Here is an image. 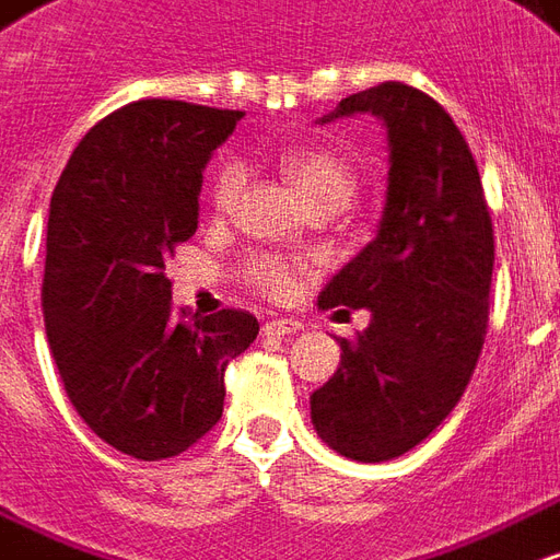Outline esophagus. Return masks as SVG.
Listing matches in <instances>:
<instances>
[{
    "mask_svg": "<svg viewBox=\"0 0 560 560\" xmlns=\"http://www.w3.org/2000/svg\"><path fill=\"white\" fill-rule=\"evenodd\" d=\"M300 329H302V323L293 320V317H272V320L264 323V335H276V338L296 335Z\"/></svg>",
    "mask_w": 560,
    "mask_h": 560,
    "instance_id": "obj_1",
    "label": "esophagus"
}]
</instances>
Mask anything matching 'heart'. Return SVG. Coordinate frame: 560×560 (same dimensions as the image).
<instances>
[{"label":"heart","instance_id":"heart-1","mask_svg":"<svg viewBox=\"0 0 560 560\" xmlns=\"http://www.w3.org/2000/svg\"><path fill=\"white\" fill-rule=\"evenodd\" d=\"M284 177L291 180L293 189L300 192L305 207L312 205H338L343 207L355 192L353 165L343 160L341 153L326 151V148H288L279 156ZM248 168L237 156L222 160L213 175V205L228 210L246 186ZM252 281L260 291L284 293L291 288V269L279 260L260 258L252 264Z\"/></svg>","mask_w":560,"mask_h":560}]
</instances>
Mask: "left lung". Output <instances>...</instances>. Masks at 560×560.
Segmentation results:
<instances>
[{"instance_id": "1", "label": "left lung", "mask_w": 560, "mask_h": 560, "mask_svg": "<svg viewBox=\"0 0 560 560\" xmlns=\"http://www.w3.org/2000/svg\"><path fill=\"white\" fill-rule=\"evenodd\" d=\"M374 115L388 175L376 234L320 291L323 308H368L341 364L312 395L326 445L383 463L428 439L478 364L492 281V222L478 165L451 115L424 91L383 82L343 97L320 124Z\"/></svg>"}]
</instances>
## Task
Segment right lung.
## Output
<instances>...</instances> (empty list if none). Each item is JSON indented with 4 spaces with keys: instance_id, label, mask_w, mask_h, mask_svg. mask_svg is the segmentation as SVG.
<instances>
[{
    "instance_id": "obj_1",
    "label": "right lung",
    "mask_w": 560,
    "mask_h": 560,
    "mask_svg": "<svg viewBox=\"0 0 560 560\" xmlns=\"http://www.w3.org/2000/svg\"><path fill=\"white\" fill-rule=\"evenodd\" d=\"M243 112L139 101L70 153L49 201L44 326L70 404L136 459L177 457L222 416L246 312H172L165 260L196 234L205 168Z\"/></svg>"
}]
</instances>
